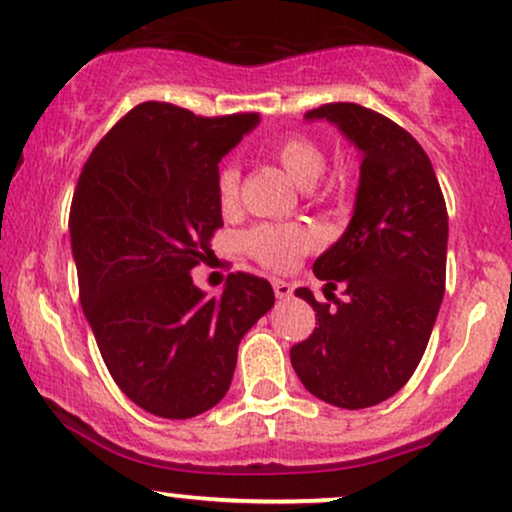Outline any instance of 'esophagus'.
<instances>
[{
    "mask_svg": "<svg viewBox=\"0 0 512 512\" xmlns=\"http://www.w3.org/2000/svg\"><path fill=\"white\" fill-rule=\"evenodd\" d=\"M272 286H274V295H276V298H279V300L291 298V293H293L291 283H286V281H274Z\"/></svg>",
    "mask_w": 512,
    "mask_h": 512,
    "instance_id": "esophagus-1",
    "label": "esophagus"
}]
</instances>
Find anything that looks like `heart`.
Listing matches in <instances>:
<instances>
[{
  "mask_svg": "<svg viewBox=\"0 0 512 512\" xmlns=\"http://www.w3.org/2000/svg\"><path fill=\"white\" fill-rule=\"evenodd\" d=\"M269 155L279 162L286 174L300 186H310L312 193H341L346 188V174L336 171L334 176L317 183L326 166L324 147L312 135L286 133L269 145ZM217 202L224 214H233L240 202V169L236 162H224L217 171ZM315 236L303 224H260L252 226L243 236V250L262 267L274 272H286L295 262L312 250Z\"/></svg>",
  "mask_w": 512,
  "mask_h": 512,
  "instance_id": "b5f03b06",
  "label": "heart"
}]
</instances>
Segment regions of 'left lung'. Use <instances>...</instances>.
<instances>
[{
    "label": "left lung",
    "instance_id": "obj_1",
    "mask_svg": "<svg viewBox=\"0 0 512 512\" xmlns=\"http://www.w3.org/2000/svg\"><path fill=\"white\" fill-rule=\"evenodd\" d=\"M305 119L336 123L362 150V166L353 219L315 262L334 305L295 291L317 326L291 362L312 396L360 410L403 389L427 350L446 288V200L422 145L384 114L331 102ZM336 285L343 299L330 293Z\"/></svg>",
    "mask_w": 512,
    "mask_h": 512
}]
</instances>
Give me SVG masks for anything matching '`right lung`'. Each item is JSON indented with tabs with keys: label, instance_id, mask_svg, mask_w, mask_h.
Segmentation results:
<instances>
[{
	"label": "right lung",
	"instance_id": "right-lung-1",
	"mask_svg": "<svg viewBox=\"0 0 512 512\" xmlns=\"http://www.w3.org/2000/svg\"><path fill=\"white\" fill-rule=\"evenodd\" d=\"M257 121L143 102L97 143L73 193L71 248L97 348L116 386L166 420L226 396L240 338L274 305L262 276L229 274L214 298L190 276L224 226L221 157Z\"/></svg>",
	"mask_w": 512,
	"mask_h": 512
}]
</instances>
